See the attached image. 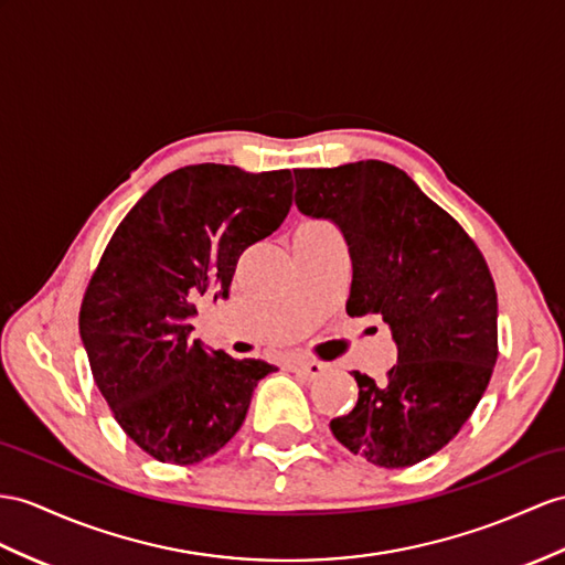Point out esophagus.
<instances>
[{
  "instance_id": "1",
  "label": "esophagus",
  "mask_w": 565,
  "mask_h": 565,
  "mask_svg": "<svg viewBox=\"0 0 565 565\" xmlns=\"http://www.w3.org/2000/svg\"><path fill=\"white\" fill-rule=\"evenodd\" d=\"M290 369L295 371V374H301L307 379H319L326 371V364L323 362H311V360H295V362H290Z\"/></svg>"
}]
</instances>
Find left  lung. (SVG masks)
<instances>
[{"mask_svg": "<svg viewBox=\"0 0 565 565\" xmlns=\"http://www.w3.org/2000/svg\"><path fill=\"white\" fill-rule=\"evenodd\" d=\"M295 184L297 209L333 220L348 242V313H379L397 345L383 383L352 371L360 397L330 431L379 467L422 462L470 419L497 364L499 301L487 260L395 164L295 170Z\"/></svg>", "mask_w": 565, "mask_h": 565, "instance_id": "8db88e82", "label": "left lung"}]
</instances>
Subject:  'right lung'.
<instances>
[{
    "mask_svg": "<svg viewBox=\"0 0 565 565\" xmlns=\"http://www.w3.org/2000/svg\"><path fill=\"white\" fill-rule=\"evenodd\" d=\"M292 172L189 164L150 186L86 287L78 333L95 386L131 441L160 462L223 448L275 371L189 340L201 297L230 295L239 256L282 225Z\"/></svg>",
    "mask_w": 565,
    "mask_h": 565,
    "instance_id": "obj_1",
    "label": "right lung"
}]
</instances>
